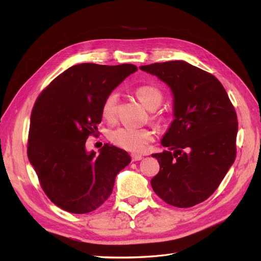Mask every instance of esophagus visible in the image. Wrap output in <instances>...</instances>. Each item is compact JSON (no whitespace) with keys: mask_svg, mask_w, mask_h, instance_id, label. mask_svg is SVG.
Returning a JSON list of instances; mask_svg holds the SVG:
<instances>
[{"mask_svg":"<svg viewBox=\"0 0 261 261\" xmlns=\"http://www.w3.org/2000/svg\"><path fill=\"white\" fill-rule=\"evenodd\" d=\"M132 160L133 161H140L141 159H143V155L140 154H136V153H132Z\"/></svg>","mask_w":261,"mask_h":261,"instance_id":"34e87169","label":"esophagus"}]
</instances>
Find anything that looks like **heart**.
Masks as SVG:
<instances>
[{
  "label": "heart",
  "mask_w": 261,
  "mask_h": 261,
  "mask_svg": "<svg viewBox=\"0 0 261 261\" xmlns=\"http://www.w3.org/2000/svg\"><path fill=\"white\" fill-rule=\"evenodd\" d=\"M135 94L137 99L140 101V103L149 111H154V110L159 108L164 98L162 90L155 86H141L136 89ZM117 105L118 93L116 91L110 92L103 100V103H102L101 107L102 116L107 121L113 122L116 118ZM152 120L158 123H161L167 120V116L164 114H155L152 116ZM109 139L114 145L125 150L140 153L145 151L148 144L153 140V132L147 128L135 129L120 127L109 133Z\"/></svg>",
  "instance_id": "1"
}]
</instances>
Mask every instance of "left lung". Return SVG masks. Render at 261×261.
<instances>
[{
  "instance_id": "8db88e82",
  "label": "left lung",
  "mask_w": 261,
  "mask_h": 261,
  "mask_svg": "<svg viewBox=\"0 0 261 261\" xmlns=\"http://www.w3.org/2000/svg\"><path fill=\"white\" fill-rule=\"evenodd\" d=\"M169 86L173 116L161 145L151 155L160 171L154 193L171 206L188 208L215 193L236 155L238 116L217 78L184 61L140 66Z\"/></svg>"
}]
</instances>
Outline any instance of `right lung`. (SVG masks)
<instances>
[{
  "label": "right lung",
  "instance_id": "add662e5",
  "mask_svg": "<svg viewBox=\"0 0 261 261\" xmlns=\"http://www.w3.org/2000/svg\"><path fill=\"white\" fill-rule=\"evenodd\" d=\"M133 64L83 63L67 68L37 99L30 117L28 159L50 200L70 213H88L112 194L117 173L129 154L106 144L99 154L87 151L96 135L103 100L126 77Z\"/></svg>",
  "mask_w": 261,
  "mask_h": 261
}]
</instances>
